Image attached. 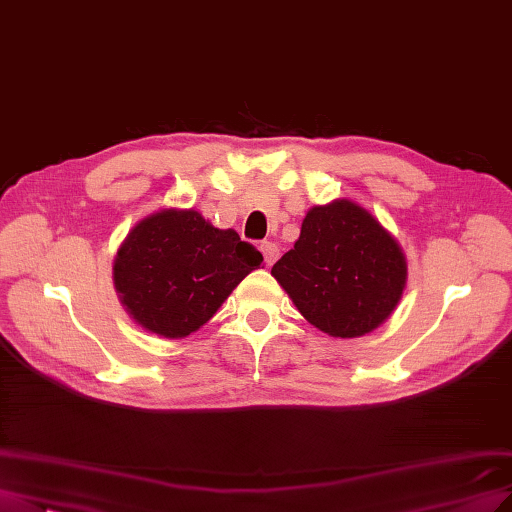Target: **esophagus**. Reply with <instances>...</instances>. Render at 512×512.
Listing matches in <instances>:
<instances>
[{"instance_id": "34e87169", "label": "esophagus", "mask_w": 512, "mask_h": 512, "mask_svg": "<svg viewBox=\"0 0 512 512\" xmlns=\"http://www.w3.org/2000/svg\"><path fill=\"white\" fill-rule=\"evenodd\" d=\"M259 249H261L263 257H266V263H268V266H272V263H274V261L278 259V255H280L278 244H274V242H261V244H259Z\"/></svg>"}]
</instances>
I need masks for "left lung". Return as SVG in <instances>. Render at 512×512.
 Here are the masks:
<instances>
[{
    "instance_id": "obj_1",
    "label": "left lung",
    "mask_w": 512,
    "mask_h": 512,
    "mask_svg": "<svg viewBox=\"0 0 512 512\" xmlns=\"http://www.w3.org/2000/svg\"><path fill=\"white\" fill-rule=\"evenodd\" d=\"M272 276L308 323L334 338H359L398 306L406 259L366 208L334 200L308 210L298 242Z\"/></svg>"
}]
</instances>
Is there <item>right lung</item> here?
Returning a JSON list of instances; mask_svg holds the SVG:
<instances>
[{
  "label": "right lung",
  "mask_w": 512,
  "mask_h": 512,
  "mask_svg": "<svg viewBox=\"0 0 512 512\" xmlns=\"http://www.w3.org/2000/svg\"><path fill=\"white\" fill-rule=\"evenodd\" d=\"M263 255L200 212L166 208L142 219L114 257V287L129 317L163 338L208 323Z\"/></svg>",
  "instance_id": "obj_1"
}]
</instances>
